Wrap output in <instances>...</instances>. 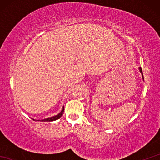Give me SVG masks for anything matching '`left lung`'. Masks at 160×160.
<instances>
[{
    "label": "left lung",
    "instance_id": "left-lung-1",
    "mask_svg": "<svg viewBox=\"0 0 160 160\" xmlns=\"http://www.w3.org/2000/svg\"><path fill=\"white\" fill-rule=\"evenodd\" d=\"M139 69H140V73H141V74H142V78H143V80H144L143 73H142V68H141V67H139Z\"/></svg>",
    "mask_w": 160,
    "mask_h": 160
}]
</instances>
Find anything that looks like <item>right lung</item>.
<instances>
[{"label": "right lung", "mask_w": 160, "mask_h": 160, "mask_svg": "<svg viewBox=\"0 0 160 160\" xmlns=\"http://www.w3.org/2000/svg\"><path fill=\"white\" fill-rule=\"evenodd\" d=\"M64 108L63 107L62 111H61L60 113L58 114L57 115H55V116H53V117H51V118H47V119H44V120H34V119H33V120L35 121H41V122H52V121H55L56 120H58V119L62 116V114H63V112H64Z\"/></svg>", "instance_id": "add662e5"}]
</instances>
